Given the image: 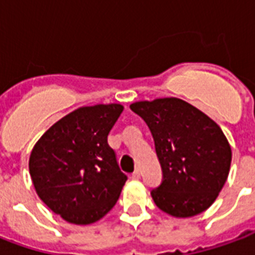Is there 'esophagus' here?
Listing matches in <instances>:
<instances>
[{"mask_svg": "<svg viewBox=\"0 0 255 255\" xmlns=\"http://www.w3.org/2000/svg\"><path fill=\"white\" fill-rule=\"evenodd\" d=\"M132 178L133 180H139L140 178V170H135L132 173Z\"/></svg>", "mask_w": 255, "mask_h": 255, "instance_id": "1", "label": "esophagus"}]
</instances>
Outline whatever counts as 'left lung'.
<instances>
[{"instance_id": "obj_1", "label": "left lung", "mask_w": 255, "mask_h": 255, "mask_svg": "<svg viewBox=\"0 0 255 255\" xmlns=\"http://www.w3.org/2000/svg\"><path fill=\"white\" fill-rule=\"evenodd\" d=\"M146 122L162 167L161 185L151 190L156 207L174 218L204 212L227 181L231 147L218 124L175 97L129 105Z\"/></svg>"}]
</instances>
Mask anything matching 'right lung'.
<instances>
[{"mask_svg":"<svg viewBox=\"0 0 255 255\" xmlns=\"http://www.w3.org/2000/svg\"><path fill=\"white\" fill-rule=\"evenodd\" d=\"M120 104L73 111L43 133L32 148L29 174L37 196L73 224H90L116 204L127 175L108 144L123 112Z\"/></svg>","mask_w":255,"mask_h":255,"instance_id":"1","label":"right lung"}]
</instances>
